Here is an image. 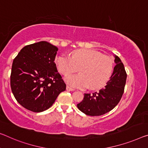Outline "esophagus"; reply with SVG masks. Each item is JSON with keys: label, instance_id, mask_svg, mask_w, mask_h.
<instances>
[{"label": "esophagus", "instance_id": "esophagus-1", "mask_svg": "<svg viewBox=\"0 0 148 148\" xmlns=\"http://www.w3.org/2000/svg\"><path fill=\"white\" fill-rule=\"evenodd\" d=\"M67 88V90H69V91H73V90H75V88L70 87L69 86H67V88Z\"/></svg>", "mask_w": 148, "mask_h": 148}]
</instances>
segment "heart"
I'll use <instances>...</instances> for the list:
<instances>
[{
  "instance_id": "heart-1",
  "label": "heart",
  "mask_w": 148,
  "mask_h": 148,
  "mask_svg": "<svg viewBox=\"0 0 148 148\" xmlns=\"http://www.w3.org/2000/svg\"><path fill=\"white\" fill-rule=\"evenodd\" d=\"M56 65L61 73L76 72L68 75L65 81L69 86L79 88L98 89L107 83L112 75L114 61L112 58L91 49H79L73 52L71 58L61 55L56 59Z\"/></svg>"
}]
</instances>
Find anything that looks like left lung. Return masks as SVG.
Segmentation results:
<instances>
[{"label":"left lung","mask_w":148,"mask_h":148,"mask_svg":"<svg viewBox=\"0 0 148 148\" xmlns=\"http://www.w3.org/2000/svg\"><path fill=\"white\" fill-rule=\"evenodd\" d=\"M114 71L104 88L92 94L85 93L77 108L88 116H101L110 112L117 105L124 91L127 74L120 59L115 56Z\"/></svg>","instance_id":"obj_1"}]
</instances>
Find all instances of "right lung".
Returning a JSON list of instances; mask_svg holds the SVG:
<instances>
[{
    "label": "right lung",
    "mask_w": 148,
    "mask_h": 148,
    "mask_svg": "<svg viewBox=\"0 0 148 148\" xmlns=\"http://www.w3.org/2000/svg\"><path fill=\"white\" fill-rule=\"evenodd\" d=\"M58 50L42 41L26 45L14 59L11 90L18 103L27 110L34 112L47 110L66 89L54 62Z\"/></svg>",
    "instance_id": "right-lung-1"
}]
</instances>
